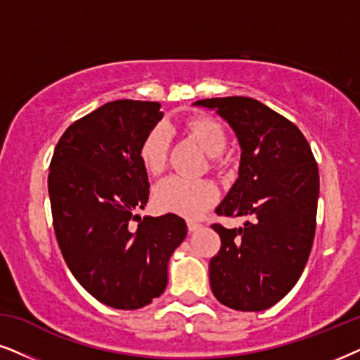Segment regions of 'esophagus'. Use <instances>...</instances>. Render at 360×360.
<instances>
[{
  "instance_id": "1",
  "label": "esophagus",
  "mask_w": 360,
  "mask_h": 360,
  "mask_svg": "<svg viewBox=\"0 0 360 360\" xmlns=\"http://www.w3.org/2000/svg\"><path fill=\"white\" fill-rule=\"evenodd\" d=\"M188 229H189V233H195V231L201 229V224H199V222H194V221H188Z\"/></svg>"
}]
</instances>
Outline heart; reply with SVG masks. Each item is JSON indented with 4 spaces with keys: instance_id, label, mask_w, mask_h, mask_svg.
Masks as SVG:
<instances>
[{
    "instance_id": "1",
    "label": "heart",
    "mask_w": 360,
    "mask_h": 360,
    "mask_svg": "<svg viewBox=\"0 0 360 360\" xmlns=\"http://www.w3.org/2000/svg\"><path fill=\"white\" fill-rule=\"evenodd\" d=\"M186 131L198 141L209 158H217L226 148L224 129L211 117H193ZM166 133L161 126L153 127L139 146V159L146 171L156 174L166 162ZM217 199L216 186L207 181H188L179 176L161 179L153 189V201L159 211L184 217H199Z\"/></svg>"
}]
</instances>
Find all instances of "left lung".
Returning a JSON list of instances; mask_svg holds the SVG:
<instances>
[{
  "label": "left lung",
  "instance_id": "left-lung-1",
  "mask_svg": "<svg viewBox=\"0 0 360 360\" xmlns=\"http://www.w3.org/2000/svg\"><path fill=\"white\" fill-rule=\"evenodd\" d=\"M194 106L216 111L240 148L238 179L216 212L251 217L234 229L212 226L221 238V251L209 262L212 294L234 311H264L294 288L311 254L316 159L299 127L257 99L212 98Z\"/></svg>",
  "mask_w": 360,
  "mask_h": 360
}]
</instances>
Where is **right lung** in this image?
Masks as SVG:
<instances>
[{
	"mask_svg": "<svg viewBox=\"0 0 360 360\" xmlns=\"http://www.w3.org/2000/svg\"><path fill=\"white\" fill-rule=\"evenodd\" d=\"M161 120L159 103L103 104L68 127L49 165L63 257L94 299L122 311L148 306L165 292L167 262L188 234L176 214L143 219L138 214L149 199L139 146Z\"/></svg>",
	"mask_w": 360,
	"mask_h": 360,
	"instance_id": "1",
	"label": "right lung"
}]
</instances>
